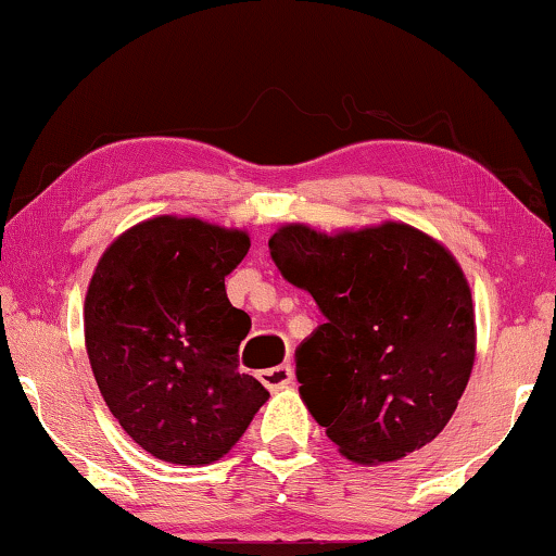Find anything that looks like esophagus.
<instances>
[{
  "label": "esophagus",
  "instance_id": "1",
  "mask_svg": "<svg viewBox=\"0 0 556 556\" xmlns=\"http://www.w3.org/2000/svg\"><path fill=\"white\" fill-rule=\"evenodd\" d=\"M257 379L268 387V390H283L293 382V367L291 364H278V367H270V369H263Z\"/></svg>",
  "mask_w": 556,
  "mask_h": 556
}]
</instances>
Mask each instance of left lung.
<instances>
[{"label": "left lung", "mask_w": 556, "mask_h": 556, "mask_svg": "<svg viewBox=\"0 0 556 556\" xmlns=\"http://www.w3.org/2000/svg\"><path fill=\"white\" fill-rule=\"evenodd\" d=\"M268 248L326 318L295 349V377L339 453L369 466L435 440L476 359L473 301L455 257L402 223L339 235L286 225Z\"/></svg>", "instance_id": "8db88e82"}]
</instances>
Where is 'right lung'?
<instances>
[{
	"label": "right lung",
	"mask_w": 556,
	"mask_h": 556,
	"mask_svg": "<svg viewBox=\"0 0 556 556\" xmlns=\"http://www.w3.org/2000/svg\"><path fill=\"white\" fill-rule=\"evenodd\" d=\"M248 250V232L162 215L113 240L96 265L90 369L121 428L159 460H219L268 400L238 369L250 316L225 293Z\"/></svg>",
	"instance_id": "add662e5"
}]
</instances>
